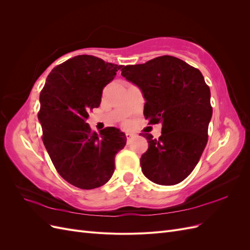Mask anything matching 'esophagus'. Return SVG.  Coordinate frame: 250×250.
Instances as JSON below:
<instances>
[{"instance_id": "obj_1", "label": "esophagus", "mask_w": 250, "mask_h": 250, "mask_svg": "<svg viewBox=\"0 0 250 250\" xmlns=\"http://www.w3.org/2000/svg\"><path fill=\"white\" fill-rule=\"evenodd\" d=\"M133 137H134V135H133L132 133H129V132L126 133V139H127V142H128V143H129V142L133 139Z\"/></svg>"}]
</instances>
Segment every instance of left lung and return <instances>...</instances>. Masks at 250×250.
I'll use <instances>...</instances> for the list:
<instances>
[{
    "mask_svg": "<svg viewBox=\"0 0 250 250\" xmlns=\"http://www.w3.org/2000/svg\"><path fill=\"white\" fill-rule=\"evenodd\" d=\"M121 71L141 89L149 123L162 124L158 139L143 134L149 144L141 157L144 175L157 185L179 184L190 175L207 146L213 115L209 87L199 70L169 55Z\"/></svg>",
    "mask_w": 250,
    "mask_h": 250,
    "instance_id": "left-lung-1",
    "label": "left lung"
}]
</instances>
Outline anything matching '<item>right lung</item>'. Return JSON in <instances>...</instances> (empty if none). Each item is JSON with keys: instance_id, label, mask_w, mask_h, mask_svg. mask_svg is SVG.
<instances>
[{"instance_id": "obj_1", "label": "right lung", "mask_w": 250, "mask_h": 250, "mask_svg": "<svg viewBox=\"0 0 250 250\" xmlns=\"http://www.w3.org/2000/svg\"><path fill=\"white\" fill-rule=\"evenodd\" d=\"M123 65L78 55L51 71L41 96L39 121L51 161L67 183L82 190L106 184L115 171V156L126 145L116 127L90 130L88 112L99 107L103 88Z\"/></svg>"}]
</instances>
